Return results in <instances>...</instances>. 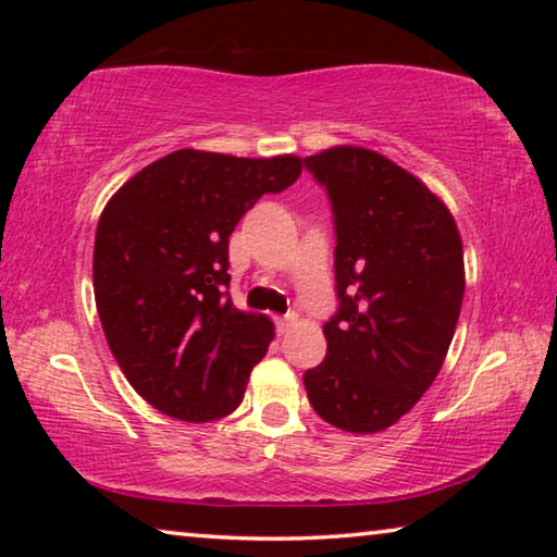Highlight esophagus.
Returning a JSON list of instances; mask_svg holds the SVG:
<instances>
[{
	"mask_svg": "<svg viewBox=\"0 0 557 557\" xmlns=\"http://www.w3.org/2000/svg\"><path fill=\"white\" fill-rule=\"evenodd\" d=\"M292 322H295V317H275V329H277V334H285L287 329L292 326Z\"/></svg>",
	"mask_w": 557,
	"mask_h": 557,
	"instance_id": "34e87169",
	"label": "esophagus"
}]
</instances>
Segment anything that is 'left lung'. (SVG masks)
I'll use <instances>...</instances> for the list:
<instances>
[{"instance_id": "1", "label": "left lung", "mask_w": 557, "mask_h": 557, "mask_svg": "<svg viewBox=\"0 0 557 557\" xmlns=\"http://www.w3.org/2000/svg\"><path fill=\"white\" fill-rule=\"evenodd\" d=\"M305 166L332 203L338 297L307 398L329 425L371 435L437 379L465 297L461 238L447 206L379 152L334 147Z\"/></svg>"}]
</instances>
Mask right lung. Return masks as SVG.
Returning <instances> with one entry per match:
<instances>
[{"label": "right lung", "mask_w": 557, "mask_h": 557, "mask_svg": "<svg viewBox=\"0 0 557 557\" xmlns=\"http://www.w3.org/2000/svg\"><path fill=\"white\" fill-rule=\"evenodd\" d=\"M299 174L292 154L178 149L108 201L92 250L100 324L125 379L159 412L209 422L240 405L275 326L233 307L228 238L262 194Z\"/></svg>", "instance_id": "add662e5"}]
</instances>
